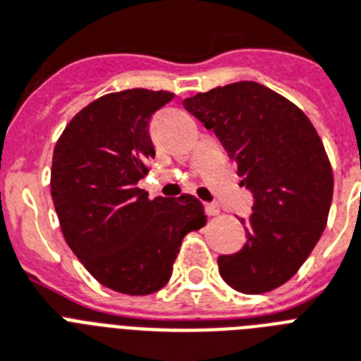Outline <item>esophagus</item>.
Instances as JSON below:
<instances>
[{
    "instance_id": "1",
    "label": "esophagus",
    "mask_w": 361,
    "mask_h": 361,
    "mask_svg": "<svg viewBox=\"0 0 361 361\" xmlns=\"http://www.w3.org/2000/svg\"><path fill=\"white\" fill-rule=\"evenodd\" d=\"M204 208H206V215H208V217H215V215H219V212H221L219 206H217V204H214V202L206 204Z\"/></svg>"
}]
</instances>
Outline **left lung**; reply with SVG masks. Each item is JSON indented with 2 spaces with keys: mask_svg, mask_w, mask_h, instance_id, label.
Masks as SVG:
<instances>
[{
  "mask_svg": "<svg viewBox=\"0 0 361 361\" xmlns=\"http://www.w3.org/2000/svg\"><path fill=\"white\" fill-rule=\"evenodd\" d=\"M238 163L240 185L255 204L247 241L217 258L228 286L264 294L296 274L326 228L334 174L309 118L279 93L257 82H234L183 101Z\"/></svg>",
  "mask_w": 361,
  "mask_h": 361,
  "instance_id": "obj_1",
  "label": "left lung"
}]
</instances>
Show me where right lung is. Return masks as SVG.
Wrapping results in <instances>:
<instances>
[{
	"instance_id": "1",
	"label": "right lung",
	"mask_w": 361,
	"mask_h": 361,
	"mask_svg": "<svg viewBox=\"0 0 361 361\" xmlns=\"http://www.w3.org/2000/svg\"><path fill=\"white\" fill-rule=\"evenodd\" d=\"M170 92L125 90L82 109L54 147L52 200L67 245L112 290L146 296L169 283L181 240L206 225L191 195L149 198L138 181L155 155L149 120Z\"/></svg>"
}]
</instances>
